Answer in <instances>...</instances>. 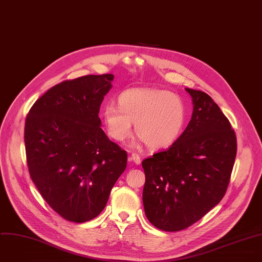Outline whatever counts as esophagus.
I'll return each mask as SVG.
<instances>
[{"instance_id": "1", "label": "esophagus", "mask_w": 262, "mask_h": 262, "mask_svg": "<svg viewBox=\"0 0 262 262\" xmlns=\"http://www.w3.org/2000/svg\"><path fill=\"white\" fill-rule=\"evenodd\" d=\"M129 159H130L133 162H135L136 164H140V163H141V157H140V155H138L137 153H133V154L130 155Z\"/></svg>"}]
</instances>
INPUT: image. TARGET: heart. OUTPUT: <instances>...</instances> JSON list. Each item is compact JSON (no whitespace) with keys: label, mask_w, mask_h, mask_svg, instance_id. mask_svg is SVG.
Listing matches in <instances>:
<instances>
[{"label":"heart","mask_w":262,"mask_h":262,"mask_svg":"<svg viewBox=\"0 0 262 262\" xmlns=\"http://www.w3.org/2000/svg\"><path fill=\"white\" fill-rule=\"evenodd\" d=\"M107 134L117 142L126 140L133 132L141 142L154 150L168 148L181 137L186 108L172 93L156 89H130L118 97V107L107 105L102 111Z\"/></svg>","instance_id":"heart-1"}]
</instances>
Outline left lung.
<instances>
[{
	"mask_svg": "<svg viewBox=\"0 0 262 262\" xmlns=\"http://www.w3.org/2000/svg\"><path fill=\"white\" fill-rule=\"evenodd\" d=\"M179 140L142 162L143 205L158 229L178 231L203 218L224 196L236 155V137L218 105L201 91Z\"/></svg>",
	"mask_w": 262,
	"mask_h": 262,
	"instance_id": "obj_1",
	"label": "left lung"
}]
</instances>
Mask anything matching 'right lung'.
<instances>
[{
	"label": "right lung",
	"mask_w": 262,
	"mask_h": 262,
	"mask_svg": "<svg viewBox=\"0 0 262 262\" xmlns=\"http://www.w3.org/2000/svg\"><path fill=\"white\" fill-rule=\"evenodd\" d=\"M114 76L63 81L31 108L25 144L31 178L46 203L68 221L96 218L124 171L127 154L110 141L99 117Z\"/></svg>",
	"instance_id": "obj_1"
}]
</instances>
